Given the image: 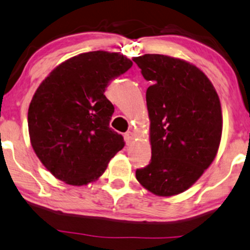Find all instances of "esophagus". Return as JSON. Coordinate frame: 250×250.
Returning <instances> with one entry per match:
<instances>
[{
	"instance_id": "1",
	"label": "esophagus",
	"mask_w": 250,
	"mask_h": 250,
	"mask_svg": "<svg viewBox=\"0 0 250 250\" xmlns=\"http://www.w3.org/2000/svg\"><path fill=\"white\" fill-rule=\"evenodd\" d=\"M133 140H134V133H133V132H131V131L126 132V133H125L126 144H131Z\"/></svg>"
}]
</instances>
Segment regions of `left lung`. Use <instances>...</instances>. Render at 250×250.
Masks as SVG:
<instances>
[{
    "label": "left lung",
    "instance_id": "left-lung-1",
    "mask_svg": "<svg viewBox=\"0 0 250 250\" xmlns=\"http://www.w3.org/2000/svg\"><path fill=\"white\" fill-rule=\"evenodd\" d=\"M147 81L152 159L135 177L156 196L184 192L213 162L223 132L219 96L195 64L162 54L133 58Z\"/></svg>",
    "mask_w": 250,
    "mask_h": 250
}]
</instances>
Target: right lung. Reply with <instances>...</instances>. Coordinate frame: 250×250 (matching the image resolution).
<instances>
[{
    "instance_id": "obj_1",
    "label": "right lung",
    "mask_w": 250,
    "mask_h": 250,
    "mask_svg": "<svg viewBox=\"0 0 250 250\" xmlns=\"http://www.w3.org/2000/svg\"><path fill=\"white\" fill-rule=\"evenodd\" d=\"M132 64L115 52H88L63 61L40 83L27 112L30 141L58 180L78 187L91 183L125 146L109 126L115 107L104 91Z\"/></svg>"
}]
</instances>
